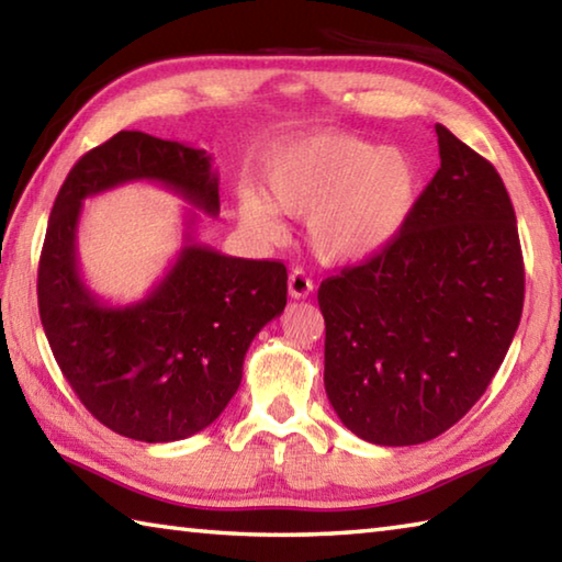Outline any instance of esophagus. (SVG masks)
Instances as JSON below:
<instances>
[{
  "label": "esophagus",
  "instance_id": "esophagus-1",
  "mask_svg": "<svg viewBox=\"0 0 562 562\" xmlns=\"http://www.w3.org/2000/svg\"><path fill=\"white\" fill-rule=\"evenodd\" d=\"M288 290H290V297L304 300L310 297L312 290H315V284H312V280L302 270H294L288 280Z\"/></svg>",
  "mask_w": 562,
  "mask_h": 562
}]
</instances>
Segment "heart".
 Wrapping results in <instances>:
<instances>
[{
	"label": "heart",
	"instance_id": "heart-1",
	"mask_svg": "<svg viewBox=\"0 0 562 562\" xmlns=\"http://www.w3.org/2000/svg\"><path fill=\"white\" fill-rule=\"evenodd\" d=\"M418 183L408 150L319 131L274 148L265 164V190L243 188L237 213L262 240L282 237L280 213L307 217L317 258L355 265L396 240L414 213Z\"/></svg>",
	"mask_w": 562,
	"mask_h": 562
}]
</instances>
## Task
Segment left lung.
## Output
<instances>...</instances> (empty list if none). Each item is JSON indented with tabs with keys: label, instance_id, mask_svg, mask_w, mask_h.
<instances>
[{
	"label": "left lung",
	"instance_id": "1",
	"mask_svg": "<svg viewBox=\"0 0 562 562\" xmlns=\"http://www.w3.org/2000/svg\"><path fill=\"white\" fill-rule=\"evenodd\" d=\"M441 168L392 245L319 284L325 389L379 446L431 441L479 402L516 337L526 272L508 190L436 123Z\"/></svg>",
	"mask_w": 562,
	"mask_h": 562
}]
</instances>
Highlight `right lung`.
<instances>
[{
  "label": "right lung",
  "instance_id": "1",
  "mask_svg": "<svg viewBox=\"0 0 562 562\" xmlns=\"http://www.w3.org/2000/svg\"><path fill=\"white\" fill-rule=\"evenodd\" d=\"M158 182L196 211L221 213L213 156L178 140L121 131L89 150L56 195L40 260V315L66 382L103 426L126 439H188L223 414L245 351L288 304V270L231 258L195 240L198 213L175 265L144 301L109 305L78 270L82 201L126 182Z\"/></svg>",
  "mask_w": 562,
  "mask_h": 562
}]
</instances>
